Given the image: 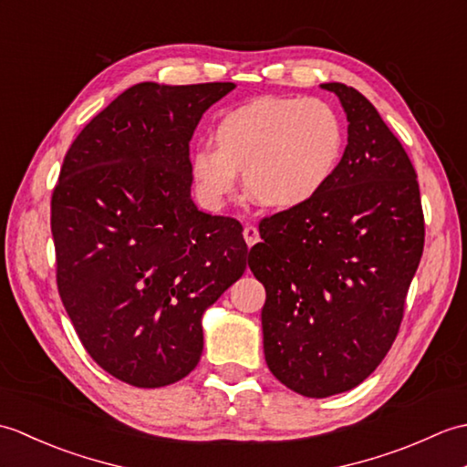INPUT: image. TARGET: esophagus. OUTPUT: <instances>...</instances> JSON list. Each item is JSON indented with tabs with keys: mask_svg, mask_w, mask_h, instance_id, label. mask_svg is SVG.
<instances>
[{
	"mask_svg": "<svg viewBox=\"0 0 467 467\" xmlns=\"http://www.w3.org/2000/svg\"><path fill=\"white\" fill-rule=\"evenodd\" d=\"M243 234H244V241H246V244H249V246H253L254 243H259V228H256V226H253V224L244 226Z\"/></svg>",
	"mask_w": 467,
	"mask_h": 467,
	"instance_id": "34e87169",
	"label": "esophagus"
}]
</instances>
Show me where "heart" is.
Instances as JSON below:
<instances>
[{"instance_id": "obj_1", "label": "heart", "mask_w": 467, "mask_h": 467, "mask_svg": "<svg viewBox=\"0 0 467 467\" xmlns=\"http://www.w3.org/2000/svg\"><path fill=\"white\" fill-rule=\"evenodd\" d=\"M214 144L191 156L204 204L221 208L239 188L263 208L291 211L319 194L339 168L345 126L317 98L263 96L228 110L214 126Z\"/></svg>"}]
</instances>
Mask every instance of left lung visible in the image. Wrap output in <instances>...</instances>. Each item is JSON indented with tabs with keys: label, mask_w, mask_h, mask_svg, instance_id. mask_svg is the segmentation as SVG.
<instances>
[{
	"label": "left lung",
	"mask_w": 467,
	"mask_h": 467,
	"mask_svg": "<svg viewBox=\"0 0 467 467\" xmlns=\"http://www.w3.org/2000/svg\"><path fill=\"white\" fill-rule=\"evenodd\" d=\"M321 88L349 122L339 168L311 202L265 218L249 254L266 291V365L317 400L353 389L391 349L425 236L418 174L401 142L355 88Z\"/></svg>",
	"instance_id": "1"
}]
</instances>
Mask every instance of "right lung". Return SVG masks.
<instances>
[{
	"instance_id": "obj_1",
	"label": "right lung",
	"mask_w": 467,
	"mask_h": 467,
	"mask_svg": "<svg viewBox=\"0 0 467 467\" xmlns=\"http://www.w3.org/2000/svg\"><path fill=\"white\" fill-rule=\"evenodd\" d=\"M233 82H142L92 118L52 196L57 291L86 351L128 385L181 381L202 315L246 269L243 226L198 211L188 142Z\"/></svg>"
}]
</instances>
